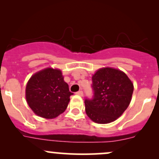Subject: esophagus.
Masks as SVG:
<instances>
[{
    "instance_id": "34e87169",
    "label": "esophagus",
    "mask_w": 159,
    "mask_h": 159,
    "mask_svg": "<svg viewBox=\"0 0 159 159\" xmlns=\"http://www.w3.org/2000/svg\"><path fill=\"white\" fill-rule=\"evenodd\" d=\"M75 94H77L80 96H83L84 93H83V91H82V90H79V91H78V92H76Z\"/></svg>"
}]
</instances>
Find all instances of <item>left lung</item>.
<instances>
[{
	"label": "left lung",
	"instance_id": "1",
	"mask_svg": "<svg viewBox=\"0 0 159 159\" xmlns=\"http://www.w3.org/2000/svg\"><path fill=\"white\" fill-rule=\"evenodd\" d=\"M93 96L84 100L85 111L95 123H109L120 117L130 104L133 84L122 71L98 69L92 77Z\"/></svg>",
	"mask_w": 159,
	"mask_h": 159
}]
</instances>
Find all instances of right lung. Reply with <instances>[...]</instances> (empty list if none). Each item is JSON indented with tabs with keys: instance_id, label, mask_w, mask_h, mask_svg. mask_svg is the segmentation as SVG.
<instances>
[{
	"instance_id": "add662e5",
	"label": "right lung",
	"mask_w": 159,
	"mask_h": 159,
	"mask_svg": "<svg viewBox=\"0 0 159 159\" xmlns=\"http://www.w3.org/2000/svg\"><path fill=\"white\" fill-rule=\"evenodd\" d=\"M72 95L59 69L40 71L27 84V104L36 115L46 119L55 118L64 112Z\"/></svg>"
}]
</instances>
